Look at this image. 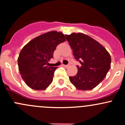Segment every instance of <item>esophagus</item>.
I'll return each mask as SVG.
<instances>
[{
    "instance_id": "1",
    "label": "esophagus",
    "mask_w": 125,
    "mask_h": 125,
    "mask_svg": "<svg viewBox=\"0 0 125 125\" xmlns=\"http://www.w3.org/2000/svg\"><path fill=\"white\" fill-rule=\"evenodd\" d=\"M63 66L65 67V68H68L69 66V65H63Z\"/></svg>"
}]
</instances>
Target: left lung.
Returning a JSON list of instances; mask_svg holds the SVG:
<instances>
[{
    "instance_id": "1",
    "label": "left lung",
    "mask_w": 125,
    "mask_h": 125,
    "mask_svg": "<svg viewBox=\"0 0 125 125\" xmlns=\"http://www.w3.org/2000/svg\"><path fill=\"white\" fill-rule=\"evenodd\" d=\"M77 61L78 73L69 77L71 83L78 90H89L104 79L111 68L110 54L101 44L83 33L65 35Z\"/></svg>"
}]
</instances>
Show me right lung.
Returning a JSON list of instances; mask_svg holds the SVG:
<instances>
[{
	"label": "right lung",
	"instance_id": "right-lung-1",
	"mask_svg": "<svg viewBox=\"0 0 125 125\" xmlns=\"http://www.w3.org/2000/svg\"><path fill=\"white\" fill-rule=\"evenodd\" d=\"M65 41L61 32L52 31L29 42L20 52L18 65L22 78L31 89H45L52 83L57 67L49 66L48 62L59 44Z\"/></svg>",
	"mask_w": 125,
	"mask_h": 125
}]
</instances>
